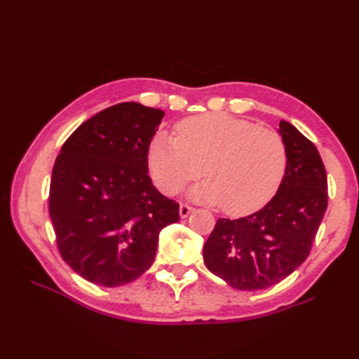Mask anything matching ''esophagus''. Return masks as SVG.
Returning a JSON list of instances; mask_svg holds the SVG:
<instances>
[{
	"label": "esophagus",
	"instance_id": "1",
	"mask_svg": "<svg viewBox=\"0 0 359 359\" xmlns=\"http://www.w3.org/2000/svg\"><path fill=\"white\" fill-rule=\"evenodd\" d=\"M193 211H194V208H193V207H189V205H187V203H180V210H179V212H180V217H182V219L188 217L189 215H191Z\"/></svg>",
	"mask_w": 359,
	"mask_h": 359
}]
</instances>
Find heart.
Returning <instances> with one entry per match:
<instances>
[{"label": "heart", "mask_w": 359, "mask_h": 359, "mask_svg": "<svg viewBox=\"0 0 359 359\" xmlns=\"http://www.w3.org/2000/svg\"><path fill=\"white\" fill-rule=\"evenodd\" d=\"M148 166L166 196L177 194L203 172L207 180L189 197L220 205L231 216H245L276 194L285 174L287 149L271 129L228 114H201L179 121L175 137L156 134L148 148Z\"/></svg>", "instance_id": "heart-1"}]
</instances>
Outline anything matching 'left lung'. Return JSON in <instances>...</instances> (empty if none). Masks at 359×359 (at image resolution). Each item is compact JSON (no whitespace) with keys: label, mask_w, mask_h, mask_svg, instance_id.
<instances>
[{"label":"left lung","mask_w":359,"mask_h":359,"mask_svg":"<svg viewBox=\"0 0 359 359\" xmlns=\"http://www.w3.org/2000/svg\"><path fill=\"white\" fill-rule=\"evenodd\" d=\"M287 168L278 193L253 215L219 219L203 245L207 269L243 292L269 288L310 255L327 210V174L316 147L285 120Z\"/></svg>","instance_id":"8db88e82"}]
</instances>
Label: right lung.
<instances>
[{"label": "right lung", "instance_id": "obj_1", "mask_svg": "<svg viewBox=\"0 0 359 359\" xmlns=\"http://www.w3.org/2000/svg\"><path fill=\"white\" fill-rule=\"evenodd\" d=\"M163 111L128 102L81 123L65 142L50 179L49 215L63 261L81 278L120 287L156 259L179 203L152 185L148 148Z\"/></svg>", "mask_w": 359, "mask_h": 359}]
</instances>
